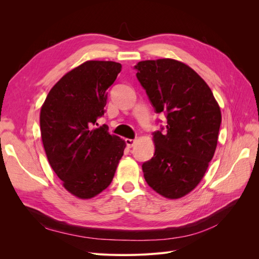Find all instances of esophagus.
Wrapping results in <instances>:
<instances>
[{
	"label": "esophagus",
	"instance_id": "1",
	"mask_svg": "<svg viewBox=\"0 0 259 259\" xmlns=\"http://www.w3.org/2000/svg\"><path fill=\"white\" fill-rule=\"evenodd\" d=\"M125 143H126V146H127L128 148H132L133 146L135 145L136 140H135V139H130V138H126V139H125Z\"/></svg>",
	"mask_w": 259,
	"mask_h": 259
}]
</instances>
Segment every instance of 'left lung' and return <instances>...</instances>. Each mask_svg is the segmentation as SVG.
I'll return each instance as SVG.
<instances>
[{
  "instance_id": "1",
  "label": "left lung",
  "mask_w": 259,
  "mask_h": 259,
  "mask_svg": "<svg viewBox=\"0 0 259 259\" xmlns=\"http://www.w3.org/2000/svg\"><path fill=\"white\" fill-rule=\"evenodd\" d=\"M134 68L154 111L167 120L152 134L155 152L143 164L144 177L163 197L182 198L198 186L213 159L221 109L205 81L183 62L145 60Z\"/></svg>"
}]
</instances>
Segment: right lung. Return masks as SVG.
Here are the masks:
<instances>
[{
    "mask_svg": "<svg viewBox=\"0 0 259 259\" xmlns=\"http://www.w3.org/2000/svg\"><path fill=\"white\" fill-rule=\"evenodd\" d=\"M121 69L114 61H86L54 85L41 109L48 160L66 189L80 199L95 197L111 184L124 152V140L109 134L107 125L94 128Z\"/></svg>",
    "mask_w": 259,
    "mask_h": 259,
    "instance_id": "obj_1",
    "label": "right lung"
}]
</instances>
